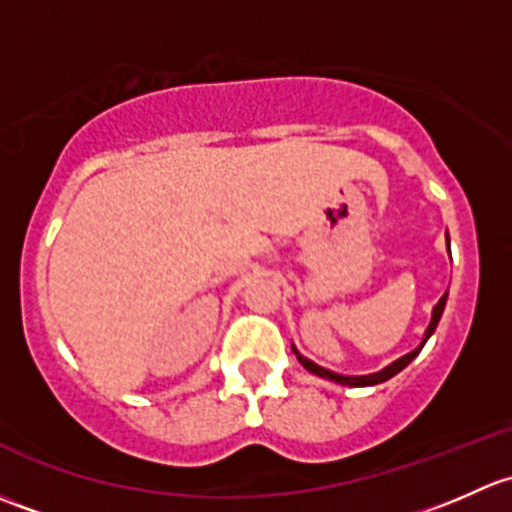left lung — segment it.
Segmentation results:
<instances>
[{
    "instance_id": "8db88e82",
    "label": "left lung",
    "mask_w": 512,
    "mask_h": 512,
    "mask_svg": "<svg viewBox=\"0 0 512 512\" xmlns=\"http://www.w3.org/2000/svg\"><path fill=\"white\" fill-rule=\"evenodd\" d=\"M446 246H449V234H446ZM449 254H451V251H449ZM446 298H449V293H444V295H441V300H439V303L434 305V310H431V323H429V328L424 330V337H421V342H419V345H416L412 352H407V355H402V357H399V360H394L392 365L382 367V370H379V372H372V374H340V372H333V370H328V367H320V365H315L313 360H308V357H303V355H300V352L295 350V345H291V350L295 352V357H298V362H300V365L305 367V370H308V372H313V374H318V377H323V379H330V382L345 384V387H372V384L387 382V379H392L394 374H399V372H402L404 367H407L409 362H412L414 357L419 355V352H421V347L426 345V340H429V337L434 335L436 325H439L441 315H444V308H446Z\"/></svg>"
}]
</instances>
